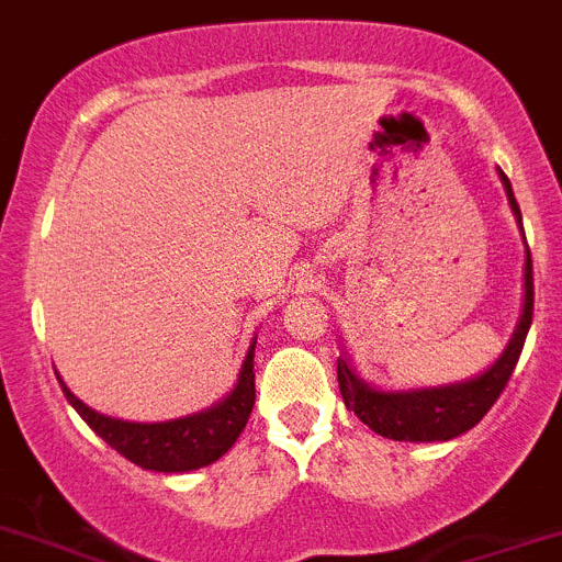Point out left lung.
I'll return each instance as SVG.
<instances>
[{
  "label": "left lung",
  "mask_w": 562,
  "mask_h": 562,
  "mask_svg": "<svg viewBox=\"0 0 562 562\" xmlns=\"http://www.w3.org/2000/svg\"><path fill=\"white\" fill-rule=\"evenodd\" d=\"M502 183L507 189V200L516 211L521 223V209L516 203V194L509 187L507 175L498 169ZM532 306H535V284H532V256L527 250V267H524V312L518 321L516 334L509 339L507 351L498 357V362L482 375L462 384H449V387L431 390H412V393H382L357 379L351 364L342 357L337 359V382L342 393L345 406L357 412V418L375 435L390 437V440H409V442H431V440H451L462 431L473 429L485 418L491 406L496 404L498 395L507 387L509 375L516 370L518 357L524 351L529 326H532Z\"/></svg>",
  "instance_id": "left-lung-1"
}]
</instances>
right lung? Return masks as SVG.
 <instances>
[{
  "instance_id": "right-lung-1",
  "label": "right lung",
  "mask_w": 562,
  "mask_h": 562,
  "mask_svg": "<svg viewBox=\"0 0 562 562\" xmlns=\"http://www.w3.org/2000/svg\"><path fill=\"white\" fill-rule=\"evenodd\" d=\"M254 351L256 342L250 345V351L241 362L239 382L231 390L228 398L220 401L211 409L198 412V415L167 420V424H127V420L108 418V415H100V412L82 404L80 398H75L64 382H60V387H64V395L75 406L77 415L122 457L147 468V471L183 473L217 462L245 429L256 404Z\"/></svg>"
}]
</instances>
